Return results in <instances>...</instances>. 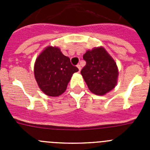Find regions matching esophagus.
<instances>
[{
	"label": "esophagus",
	"mask_w": 150,
	"mask_h": 150,
	"mask_svg": "<svg viewBox=\"0 0 150 150\" xmlns=\"http://www.w3.org/2000/svg\"><path fill=\"white\" fill-rule=\"evenodd\" d=\"M76 67H77L78 69H79V72H80V71H81V66H80V64H77Z\"/></svg>",
	"instance_id": "esophagus-1"
}]
</instances>
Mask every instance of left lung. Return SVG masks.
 <instances>
[{"label": "left lung", "mask_w": 150, "mask_h": 150, "mask_svg": "<svg viewBox=\"0 0 150 150\" xmlns=\"http://www.w3.org/2000/svg\"><path fill=\"white\" fill-rule=\"evenodd\" d=\"M86 64L81 74L92 93L104 95L116 86L118 77L116 63L102 47L88 50L83 55Z\"/></svg>", "instance_id": "1"}]
</instances>
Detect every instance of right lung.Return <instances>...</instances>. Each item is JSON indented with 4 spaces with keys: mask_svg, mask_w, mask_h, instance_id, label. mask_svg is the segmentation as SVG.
Segmentation results:
<instances>
[{
    "mask_svg": "<svg viewBox=\"0 0 150 150\" xmlns=\"http://www.w3.org/2000/svg\"><path fill=\"white\" fill-rule=\"evenodd\" d=\"M78 71L60 49L52 46L45 49L34 64V76L40 88L46 95L52 97L65 91L73 74Z\"/></svg>",
    "mask_w": 150,
    "mask_h": 150,
    "instance_id": "right-lung-1",
    "label": "right lung"
}]
</instances>
